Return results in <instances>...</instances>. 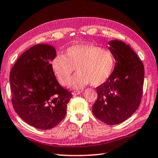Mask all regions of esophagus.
<instances>
[{
  "label": "esophagus",
  "mask_w": 158,
  "mask_h": 158,
  "mask_svg": "<svg viewBox=\"0 0 158 158\" xmlns=\"http://www.w3.org/2000/svg\"><path fill=\"white\" fill-rule=\"evenodd\" d=\"M81 92H82V91H80V90H79V91H73V95H79L80 93H81Z\"/></svg>",
  "instance_id": "1"
}]
</instances>
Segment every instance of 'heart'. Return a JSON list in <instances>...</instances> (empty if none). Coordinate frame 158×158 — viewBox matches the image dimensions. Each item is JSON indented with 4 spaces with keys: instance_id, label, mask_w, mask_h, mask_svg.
<instances>
[{
    "instance_id": "obj_1",
    "label": "heart",
    "mask_w": 158,
    "mask_h": 158,
    "mask_svg": "<svg viewBox=\"0 0 158 158\" xmlns=\"http://www.w3.org/2000/svg\"><path fill=\"white\" fill-rule=\"evenodd\" d=\"M52 68L60 84L68 85L76 69L77 74L72 79L74 89H82L88 84L98 86L105 83L113 73L115 58L110 50L90 44L72 46L63 56L52 60Z\"/></svg>"
}]
</instances>
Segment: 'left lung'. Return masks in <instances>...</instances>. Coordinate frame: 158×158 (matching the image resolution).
Masks as SVG:
<instances>
[{
	"label": "left lung",
	"instance_id": "left-lung-1",
	"mask_svg": "<svg viewBox=\"0 0 158 158\" xmlns=\"http://www.w3.org/2000/svg\"><path fill=\"white\" fill-rule=\"evenodd\" d=\"M109 44L116 62L109 79L97 88L93 113L106 124L116 125L130 118L140 105L144 68L128 44L120 40H111Z\"/></svg>",
	"mask_w": 158,
	"mask_h": 158
}]
</instances>
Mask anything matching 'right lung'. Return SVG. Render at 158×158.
Returning a JSON list of instances; mask_svg holds the SVG:
<instances>
[{"mask_svg":"<svg viewBox=\"0 0 158 158\" xmlns=\"http://www.w3.org/2000/svg\"><path fill=\"white\" fill-rule=\"evenodd\" d=\"M56 56L49 44H36L20 56L10 74L12 103L26 123L41 130L54 127L65 118L73 97L61 86L50 63Z\"/></svg>","mask_w":158,"mask_h":158,"instance_id":"right-lung-1","label":"right lung"}]
</instances>
